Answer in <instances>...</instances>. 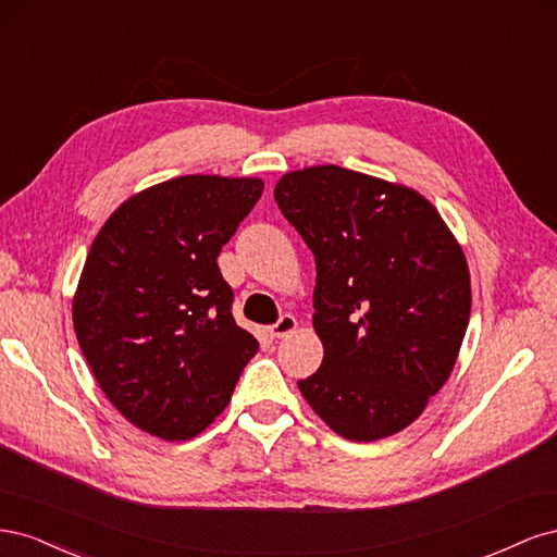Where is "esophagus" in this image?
Wrapping results in <instances>:
<instances>
[{"mask_svg": "<svg viewBox=\"0 0 557 557\" xmlns=\"http://www.w3.org/2000/svg\"><path fill=\"white\" fill-rule=\"evenodd\" d=\"M297 327H299L297 318H295V315H290V313H285V315H281L278 323H274L272 327H269V334H272L274 339H281V336H288V334H290V332H295Z\"/></svg>", "mask_w": 557, "mask_h": 557, "instance_id": "esophagus-1", "label": "esophagus"}]
</instances>
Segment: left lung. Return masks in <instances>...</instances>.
<instances>
[{
	"label": "left lung",
	"mask_w": 557,
	"mask_h": 557,
	"mask_svg": "<svg viewBox=\"0 0 557 557\" xmlns=\"http://www.w3.org/2000/svg\"><path fill=\"white\" fill-rule=\"evenodd\" d=\"M274 199L315 258L313 330L325 358L297 381L301 395L350 442L409 428L465 339L462 246L413 188L336 164L283 174Z\"/></svg>",
	"instance_id": "1"
}]
</instances>
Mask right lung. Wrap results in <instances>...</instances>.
<instances>
[{
  "mask_svg": "<svg viewBox=\"0 0 557 557\" xmlns=\"http://www.w3.org/2000/svg\"><path fill=\"white\" fill-rule=\"evenodd\" d=\"M262 190V178L209 174L150 185L109 215L83 264V356L113 407L164 442L205 432L258 352L215 260Z\"/></svg>",
  "mask_w": 557,
  "mask_h": 557,
  "instance_id": "1",
  "label": "right lung"
}]
</instances>
